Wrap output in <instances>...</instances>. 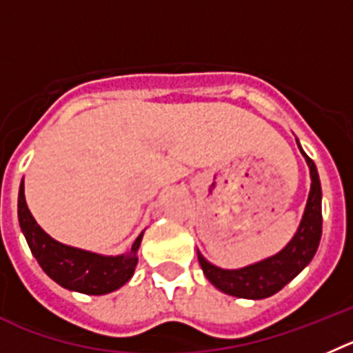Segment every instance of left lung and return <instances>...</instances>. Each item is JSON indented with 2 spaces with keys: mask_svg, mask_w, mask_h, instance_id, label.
Returning <instances> with one entry per match:
<instances>
[{
  "mask_svg": "<svg viewBox=\"0 0 353 353\" xmlns=\"http://www.w3.org/2000/svg\"><path fill=\"white\" fill-rule=\"evenodd\" d=\"M301 153L304 154L310 167L311 190L297 234L278 255L248 265V268L236 269V271L216 268L199 253L200 268L204 271L205 278L218 290L234 295V297H241V299H265L281 290L315 256L320 237H322V188H320L315 161L311 160L303 149Z\"/></svg>",
  "mask_w": 353,
  "mask_h": 353,
  "instance_id": "1",
  "label": "left lung"
}]
</instances>
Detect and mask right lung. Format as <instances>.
Here are the masks:
<instances>
[{"mask_svg": "<svg viewBox=\"0 0 353 353\" xmlns=\"http://www.w3.org/2000/svg\"><path fill=\"white\" fill-rule=\"evenodd\" d=\"M19 223L40 268L58 285L81 294L101 295L117 290L132 278L137 265L142 234L126 255L101 256L54 241L34 221L24 199V183L19 188Z\"/></svg>", "mask_w": 353, "mask_h": 353, "instance_id": "obj_1", "label": "right lung"}]
</instances>
